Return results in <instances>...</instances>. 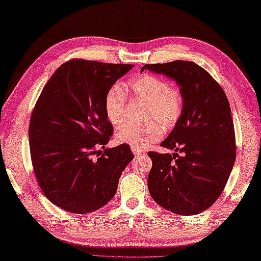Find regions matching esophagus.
I'll list each match as a JSON object with an SVG mask.
<instances>
[{"instance_id": "1", "label": "esophagus", "mask_w": 261, "mask_h": 261, "mask_svg": "<svg viewBox=\"0 0 261 261\" xmlns=\"http://www.w3.org/2000/svg\"><path fill=\"white\" fill-rule=\"evenodd\" d=\"M131 150H132V153H134L136 156H139V155H144L145 154L144 150H138V149H136V148H131Z\"/></svg>"}]
</instances>
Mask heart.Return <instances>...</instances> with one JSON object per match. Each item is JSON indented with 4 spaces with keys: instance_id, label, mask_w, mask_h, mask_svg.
<instances>
[{
    "instance_id": "b5f03b06",
    "label": "heart",
    "mask_w": 261,
    "mask_h": 261,
    "mask_svg": "<svg viewBox=\"0 0 261 261\" xmlns=\"http://www.w3.org/2000/svg\"><path fill=\"white\" fill-rule=\"evenodd\" d=\"M126 90L138 100L147 102L143 125L125 124L117 130L116 141L131 148L144 150L158 141L163 128L171 130L184 112V99L179 90L170 87L167 80L151 74H140L126 83ZM103 110L113 125H120L125 118V97L120 88L112 87L103 98Z\"/></svg>"
}]
</instances>
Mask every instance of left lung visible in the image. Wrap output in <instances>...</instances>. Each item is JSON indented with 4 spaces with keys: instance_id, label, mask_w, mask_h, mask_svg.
I'll return each mask as SVG.
<instances>
[{
    "instance_id": "left-lung-1",
    "label": "left lung",
    "mask_w": 261,
    "mask_h": 261,
    "mask_svg": "<svg viewBox=\"0 0 261 261\" xmlns=\"http://www.w3.org/2000/svg\"><path fill=\"white\" fill-rule=\"evenodd\" d=\"M145 69L174 80L184 99L181 117L161 144L176 153H148L153 161L150 196L177 215H197L218 200L235 163L228 99L215 79L193 61L147 64L141 72Z\"/></svg>"
}]
</instances>
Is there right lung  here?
<instances>
[{
    "instance_id": "obj_1",
    "label": "right lung",
    "mask_w": 261,
    "mask_h": 261,
    "mask_svg": "<svg viewBox=\"0 0 261 261\" xmlns=\"http://www.w3.org/2000/svg\"><path fill=\"white\" fill-rule=\"evenodd\" d=\"M132 67L72 59L42 90L28 130L32 164L42 192L61 209L81 215L106 205L135 158L124 144L98 150L113 135L103 98Z\"/></svg>"
}]
</instances>
